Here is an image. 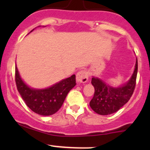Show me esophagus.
Returning <instances> with one entry per match:
<instances>
[{
    "label": "esophagus",
    "instance_id": "esophagus-1",
    "mask_svg": "<svg viewBox=\"0 0 150 150\" xmlns=\"http://www.w3.org/2000/svg\"><path fill=\"white\" fill-rule=\"evenodd\" d=\"M88 79V74L86 71L81 70L77 73L76 81L78 83H84Z\"/></svg>",
    "mask_w": 150,
    "mask_h": 150
}]
</instances>
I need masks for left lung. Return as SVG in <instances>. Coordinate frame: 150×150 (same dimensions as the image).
<instances>
[{"mask_svg": "<svg viewBox=\"0 0 150 150\" xmlns=\"http://www.w3.org/2000/svg\"><path fill=\"white\" fill-rule=\"evenodd\" d=\"M137 70V58L134 72L130 79L117 87L108 84L98 77H92L91 83L95 89L93 97L89 103L92 110L101 115H107L118 111L128 102L134 93Z\"/></svg>", "mask_w": 150, "mask_h": 150, "instance_id": "left-lung-1", "label": "left lung"}]
</instances>
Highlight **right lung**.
<instances>
[{
	"instance_id": "obj_1",
	"label": "right lung",
	"mask_w": 150,
	"mask_h": 150,
	"mask_svg": "<svg viewBox=\"0 0 150 150\" xmlns=\"http://www.w3.org/2000/svg\"><path fill=\"white\" fill-rule=\"evenodd\" d=\"M15 77L18 91L27 106L34 112L43 116H49L57 112L64 103L69 91L76 85L75 75H72L45 88H32L21 78L16 64Z\"/></svg>"
}]
</instances>
